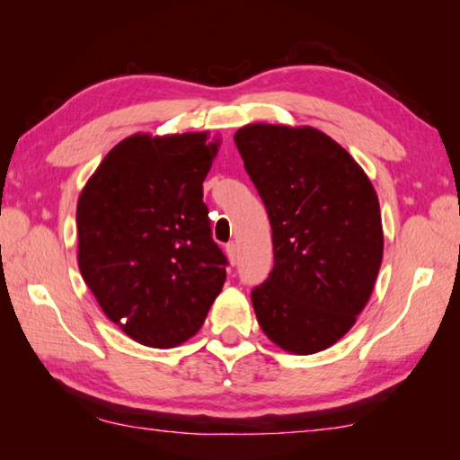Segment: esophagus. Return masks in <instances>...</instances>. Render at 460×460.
Wrapping results in <instances>:
<instances>
[{
	"instance_id": "obj_1",
	"label": "esophagus",
	"mask_w": 460,
	"mask_h": 460,
	"mask_svg": "<svg viewBox=\"0 0 460 460\" xmlns=\"http://www.w3.org/2000/svg\"><path fill=\"white\" fill-rule=\"evenodd\" d=\"M225 252H227V259H229L231 265H235V262H237V245H235V243H227V245H225Z\"/></svg>"
}]
</instances>
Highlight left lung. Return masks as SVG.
I'll return each mask as SVG.
<instances>
[{
	"label": "left lung",
	"instance_id": "left-lung-1",
	"mask_svg": "<svg viewBox=\"0 0 460 460\" xmlns=\"http://www.w3.org/2000/svg\"><path fill=\"white\" fill-rule=\"evenodd\" d=\"M265 203L275 267L251 292L262 332L292 354H316L356 324L384 257L374 185L316 128L249 124L235 134Z\"/></svg>",
	"mask_w": 460,
	"mask_h": 460
}]
</instances>
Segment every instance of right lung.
Returning a JSON list of instances; mask_svg holds the SVG:
<instances>
[{"label": "right lung", "instance_id": "add662e5", "mask_svg": "<svg viewBox=\"0 0 460 460\" xmlns=\"http://www.w3.org/2000/svg\"><path fill=\"white\" fill-rule=\"evenodd\" d=\"M205 132L136 134L106 154L76 205L79 269L102 312L150 348L201 328L229 265L211 237Z\"/></svg>", "mask_w": 460, "mask_h": 460}]
</instances>
